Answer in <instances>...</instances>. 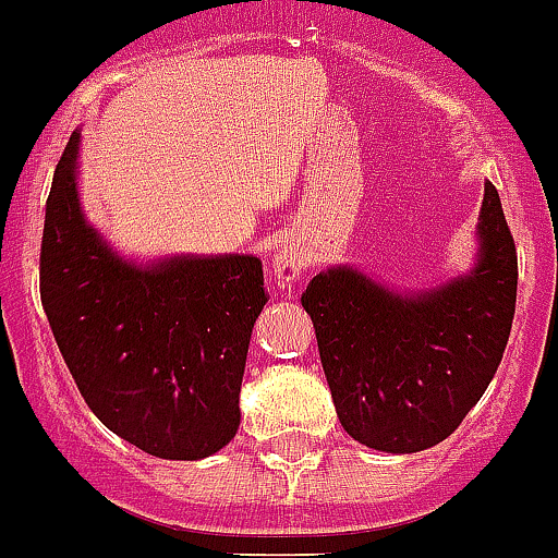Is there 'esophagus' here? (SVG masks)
<instances>
[{"mask_svg":"<svg viewBox=\"0 0 558 558\" xmlns=\"http://www.w3.org/2000/svg\"><path fill=\"white\" fill-rule=\"evenodd\" d=\"M304 268H307V254H304L299 245H282V248L274 254V259H270V270H274L276 279H282V282L299 279Z\"/></svg>","mask_w":558,"mask_h":558,"instance_id":"esophagus-1","label":"esophagus"}]
</instances>
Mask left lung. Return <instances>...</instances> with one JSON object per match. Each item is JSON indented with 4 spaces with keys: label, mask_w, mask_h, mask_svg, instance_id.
<instances>
[{
    "label": "left lung",
    "mask_w": 558,
    "mask_h": 558,
    "mask_svg": "<svg viewBox=\"0 0 558 558\" xmlns=\"http://www.w3.org/2000/svg\"><path fill=\"white\" fill-rule=\"evenodd\" d=\"M481 263L470 276L402 299L357 270L310 279L302 307L340 425L383 452L445 441L475 408L500 366L517 304V248L500 195L486 184Z\"/></svg>",
    "instance_id": "left-lung-1"
}]
</instances>
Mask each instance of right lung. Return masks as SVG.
I'll use <instances>...</instances> for the list:
<instances>
[{"label": "right lung", "mask_w": 558, "mask_h": 558, "mask_svg": "<svg viewBox=\"0 0 558 558\" xmlns=\"http://www.w3.org/2000/svg\"><path fill=\"white\" fill-rule=\"evenodd\" d=\"M72 133L41 236V304L77 391L108 430L170 461L218 452L240 427V386L268 302L256 256L136 268L86 226Z\"/></svg>", "instance_id": "right-lung-1"}]
</instances>
